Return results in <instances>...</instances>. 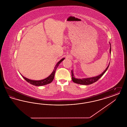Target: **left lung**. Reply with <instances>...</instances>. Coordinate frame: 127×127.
Returning <instances> with one entry per match:
<instances>
[{
  "label": "left lung",
  "instance_id": "8db88e82",
  "mask_svg": "<svg viewBox=\"0 0 127 127\" xmlns=\"http://www.w3.org/2000/svg\"><path fill=\"white\" fill-rule=\"evenodd\" d=\"M109 52H110V53L111 52V45H110V49H109ZM109 64L108 66H107V67L106 68V69L104 70V71H103V72L100 75L97 76V77H92V78H86V79H82L75 78V76L74 75V74L73 73V71L71 70L72 80L74 83L79 84L85 85L91 84L96 82L104 74V73L106 72V71L107 70V69L109 67Z\"/></svg>",
  "mask_w": 127,
  "mask_h": 127
}]
</instances>
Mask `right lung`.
<instances>
[{"label": "right lung", "mask_w": 127, "mask_h": 127, "mask_svg": "<svg viewBox=\"0 0 127 127\" xmlns=\"http://www.w3.org/2000/svg\"><path fill=\"white\" fill-rule=\"evenodd\" d=\"M65 59V58H63L62 59H61V61H59L57 64H56V65L54 67V69L53 70V71L52 72V73L48 76V77H47L46 79H44L42 80H31L30 79H27L26 78H25L24 77L22 76L23 78L29 83H30V84L36 86H43V85H45L48 84L49 83H51L53 79L54 78L55 73V71L57 69V68L58 67V66H59V64L61 63V62L63 61Z\"/></svg>", "instance_id": "right-lung-1"}]
</instances>
